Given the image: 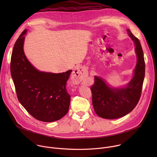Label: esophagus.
Segmentation results:
<instances>
[{"label":"esophagus","mask_w":157,"mask_h":157,"mask_svg":"<svg viewBox=\"0 0 157 157\" xmlns=\"http://www.w3.org/2000/svg\"><path fill=\"white\" fill-rule=\"evenodd\" d=\"M87 75V70L83 67H79L73 70L72 73V79L75 83H79L83 80Z\"/></svg>","instance_id":"obj_1"}]
</instances>
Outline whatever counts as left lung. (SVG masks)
Masks as SVG:
<instances>
[{
  "label": "left lung",
  "instance_id": "left-lung-1",
  "mask_svg": "<svg viewBox=\"0 0 157 157\" xmlns=\"http://www.w3.org/2000/svg\"><path fill=\"white\" fill-rule=\"evenodd\" d=\"M128 36L135 44L137 64L130 81L122 87H110L102 78L94 76L91 89L93 105L97 115L107 119H114L130 113L138 104L145 77V60L139 40L129 29Z\"/></svg>",
  "mask_w": 157,
  "mask_h": 157
}]
</instances>
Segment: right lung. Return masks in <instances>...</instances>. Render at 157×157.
Instances as JSON below:
<instances>
[{
    "label": "right lung",
    "mask_w": 157,
    "mask_h": 157,
    "mask_svg": "<svg viewBox=\"0 0 157 157\" xmlns=\"http://www.w3.org/2000/svg\"><path fill=\"white\" fill-rule=\"evenodd\" d=\"M25 30L17 40L10 61L11 76L18 99L36 119L52 122L68 113L71 97L66 84L72 70L61 73L40 71L30 63L24 52Z\"/></svg>",
    "instance_id": "1"
}]
</instances>
